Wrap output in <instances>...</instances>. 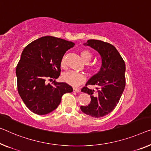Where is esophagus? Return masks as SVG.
Here are the masks:
<instances>
[{"label":"esophagus","mask_w":151,"mask_h":151,"mask_svg":"<svg viewBox=\"0 0 151 151\" xmlns=\"http://www.w3.org/2000/svg\"><path fill=\"white\" fill-rule=\"evenodd\" d=\"M73 92H79L80 91V90H79L78 88H73Z\"/></svg>","instance_id":"obj_1"}]
</instances>
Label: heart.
<instances>
[{
    "mask_svg": "<svg viewBox=\"0 0 151 151\" xmlns=\"http://www.w3.org/2000/svg\"><path fill=\"white\" fill-rule=\"evenodd\" d=\"M80 57L85 63H89L92 59V53L87 50H82L80 52ZM64 65L65 61L64 59H63L61 61V65L64 66ZM62 80L72 86H78L85 81V76L82 73L69 71L63 73L62 76Z\"/></svg>",
    "mask_w": 151,
    "mask_h": 151,
    "instance_id": "obj_1",
    "label": "heart"
}]
</instances>
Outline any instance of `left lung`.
Masks as SVG:
<instances>
[{"label":"left lung","instance_id":"left-lung-1","mask_svg":"<svg viewBox=\"0 0 151 151\" xmlns=\"http://www.w3.org/2000/svg\"><path fill=\"white\" fill-rule=\"evenodd\" d=\"M89 46L99 52L102 65L99 71L90 78L82 92L91 98L89 105L81 106L85 114L93 117H101L112 111L119 103L126 86V64L114 46L98 40H88ZM87 85H96V91L89 89Z\"/></svg>","mask_w":151,"mask_h":151}]
</instances>
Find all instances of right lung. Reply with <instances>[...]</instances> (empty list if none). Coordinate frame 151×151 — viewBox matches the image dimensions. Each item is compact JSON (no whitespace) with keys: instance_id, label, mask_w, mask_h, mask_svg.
<instances>
[{"instance_id":"right-lung-1","label":"right lung","mask_w":151,"mask_h":151,"mask_svg":"<svg viewBox=\"0 0 151 151\" xmlns=\"http://www.w3.org/2000/svg\"><path fill=\"white\" fill-rule=\"evenodd\" d=\"M72 42L44 36L29 44L23 50L16 68L17 90L25 105L32 112L46 115L56 109L62 96L73 91L65 82H57L61 61ZM54 79L51 85L46 80Z\"/></svg>"}]
</instances>
